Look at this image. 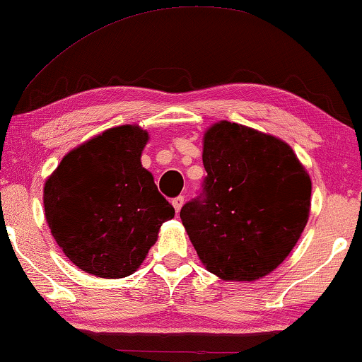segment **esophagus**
Instances as JSON below:
<instances>
[{
    "label": "esophagus",
    "mask_w": 362,
    "mask_h": 362,
    "mask_svg": "<svg viewBox=\"0 0 362 362\" xmlns=\"http://www.w3.org/2000/svg\"><path fill=\"white\" fill-rule=\"evenodd\" d=\"M171 202H173V206H175L176 212H180V211H181V207H182V204H185V197H182V196H177V197H175V199H173Z\"/></svg>",
    "instance_id": "34e87169"
}]
</instances>
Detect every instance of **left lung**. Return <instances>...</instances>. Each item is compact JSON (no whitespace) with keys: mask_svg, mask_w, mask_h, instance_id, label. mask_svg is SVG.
<instances>
[{"mask_svg":"<svg viewBox=\"0 0 362 362\" xmlns=\"http://www.w3.org/2000/svg\"><path fill=\"white\" fill-rule=\"evenodd\" d=\"M202 163L199 196L180 212L201 262L224 280L270 274L308 222V173L285 141L230 122L207 130Z\"/></svg>","mask_w":362,"mask_h":362,"instance_id":"left-lung-1","label":"left lung"}]
</instances>
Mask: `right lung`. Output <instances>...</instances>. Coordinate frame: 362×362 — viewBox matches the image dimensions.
Returning a JSON list of instances; mask_svg holds the SVG:
<instances>
[{
    "mask_svg": "<svg viewBox=\"0 0 362 362\" xmlns=\"http://www.w3.org/2000/svg\"><path fill=\"white\" fill-rule=\"evenodd\" d=\"M148 133L123 125L103 132L67 156L44 186L54 239L87 274L123 279L156 242L175 207L141 166Z\"/></svg>",
    "mask_w": 362,
    "mask_h": 362,
    "instance_id": "obj_1",
    "label": "right lung"
}]
</instances>
